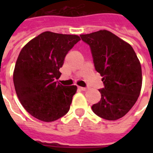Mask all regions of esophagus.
I'll list each match as a JSON object with an SVG mask.
<instances>
[{
  "label": "esophagus",
  "mask_w": 153,
  "mask_h": 153,
  "mask_svg": "<svg viewBox=\"0 0 153 153\" xmlns=\"http://www.w3.org/2000/svg\"><path fill=\"white\" fill-rule=\"evenodd\" d=\"M79 89L82 91H86L87 90V88H86V87H82V86H79Z\"/></svg>",
  "instance_id": "esophagus-1"
}]
</instances>
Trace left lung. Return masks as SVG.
<instances>
[{"mask_svg":"<svg viewBox=\"0 0 153 153\" xmlns=\"http://www.w3.org/2000/svg\"><path fill=\"white\" fill-rule=\"evenodd\" d=\"M80 36L91 47L94 67L105 86L98 90L102 98L92 105V110L105 120L121 118L140 95L142 86L140 61L130 44L107 30Z\"/></svg>","mask_w":153,"mask_h":153,"instance_id":"1","label":"left lung"}]
</instances>
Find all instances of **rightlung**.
<instances>
[{
  "mask_svg": "<svg viewBox=\"0 0 153 153\" xmlns=\"http://www.w3.org/2000/svg\"><path fill=\"white\" fill-rule=\"evenodd\" d=\"M80 40L77 35L44 32L20 51L13 72L16 93L32 116L50 122L69 111L76 86L55 82L68 51Z\"/></svg>",
  "mask_w": 153,
  "mask_h": 153,
  "instance_id": "1",
  "label": "right lung"
}]
</instances>
